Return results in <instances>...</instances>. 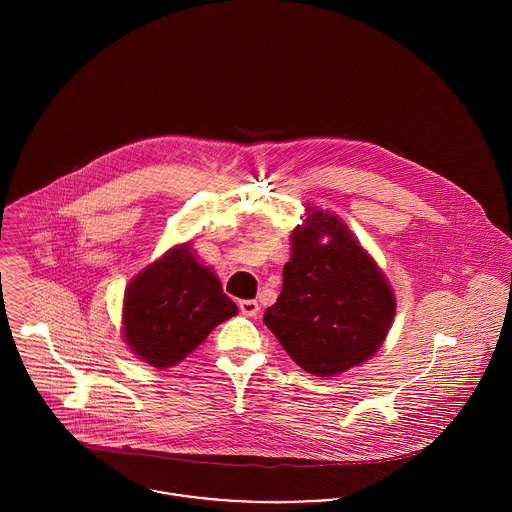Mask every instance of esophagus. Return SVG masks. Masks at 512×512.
I'll list each match as a JSON object with an SVG mask.
<instances>
[{"label":"esophagus","instance_id":"34e87169","mask_svg":"<svg viewBox=\"0 0 512 512\" xmlns=\"http://www.w3.org/2000/svg\"><path fill=\"white\" fill-rule=\"evenodd\" d=\"M238 307H240V311H242L246 317H256V315L260 313V305H258L256 299H242V301L238 303Z\"/></svg>","mask_w":512,"mask_h":512}]
</instances>
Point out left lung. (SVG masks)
<instances>
[{
    "mask_svg": "<svg viewBox=\"0 0 512 512\" xmlns=\"http://www.w3.org/2000/svg\"><path fill=\"white\" fill-rule=\"evenodd\" d=\"M396 295L349 226L305 205L292 230L284 286L264 323L293 363L315 376L363 365L386 341Z\"/></svg>",
    "mask_w": 512,
    "mask_h": 512,
    "instance_id": "8db88e82",
    "label": "left lung"
}]
</instances>
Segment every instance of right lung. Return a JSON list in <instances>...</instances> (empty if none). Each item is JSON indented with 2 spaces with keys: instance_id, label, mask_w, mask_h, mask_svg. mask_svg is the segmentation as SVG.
Here are the masks:
<instances>
[{
  "instance_id": "add662e5",
  "label": "right lung",
  "mask_w": 512,
  "mask_h": 512,
  "mask_svg": "<svg viewBox=\"0 0 512 512\" xmlns=\"http://www.w3.org/2000/svg\"><path fill=\"white\" fill-rule=\"evenodd\" d=\"M236 313L215 270L199 262L191 242H183L147 264L126 286L122 337L140 361L169 368Z\"/></svg>"
}]
</instances>
